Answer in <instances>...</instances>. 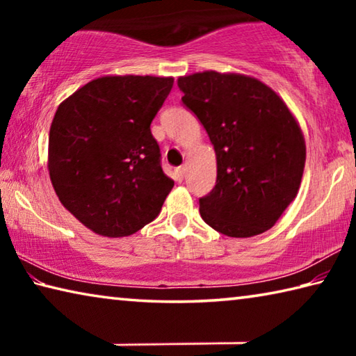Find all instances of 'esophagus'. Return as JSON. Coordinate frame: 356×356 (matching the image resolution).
<instances>
[{
    "instance_id": "34e87169",
    "label": "esophagus",
    "mask_w": 356,
    "mask_h": 356,
    "mask_svg": "<svg viewBox=\"0 0 356 356\" xmlns=\"http://www.w3.org/2000/svg\"><path fill=\"white\" fill-rule=\"evenodd\" d=\"M185 166H179L177 170H176V174H177V177H179V180H184V177H185Z\"/></svg>"
}]
</instances>
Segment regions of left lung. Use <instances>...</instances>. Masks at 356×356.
Returning <instances> with one entry per match:
<instances>
[{
  "label": "left lung",
  "mask_w": 356,
  "mask_h": 356,
  "mask_svg": "<svg viewBox=\"0 0 356 356\" xmlns=\"http://www.w3.org/2000/svg\"><path fill=\"white\" fill-rule=\"evenodd\" d=\"M177 86L216 155V184L200 200L202 220L227 237L268 231L297 196L305 170L293 114L252 76L206 70L180 76Z\"/></svg>",
  "instance_id": "1"
}]
</instances>
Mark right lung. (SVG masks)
Here are the masks:
<instances>
[{"label":"right lung","mask_w":356,"mask_h":356,"mask_svg":"<svg viewBox=\"0 0 356 356\" xmlns=\"http://www.w3.org/2000/svg\"><path fill=\"white\" fill-rule=\"evenodd\" d=\"M172 83L171 76H100L58 106L48 136L53 188L99 236L140 231L159 216L174 186L150 134Z\"/></svg>","instance_id":"right-lung-1"}]
</instances>
